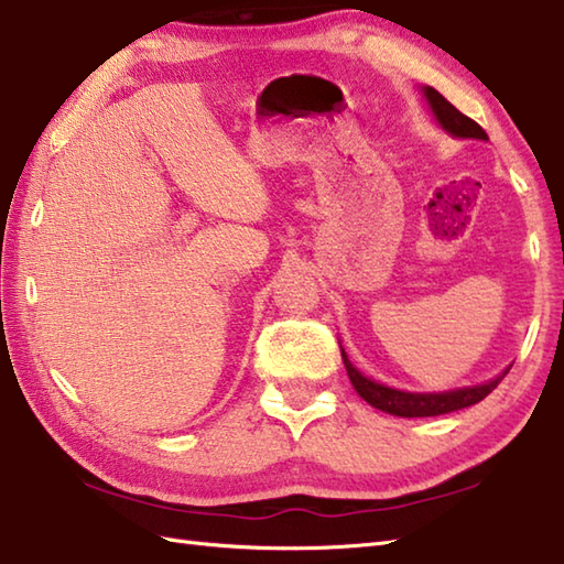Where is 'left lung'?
I'll return each instance as SVG.
<instances>
[{"mask_svg": "<svg viewBox=\"0 0 564 564\" xmlns=\"http://www.w3.org/2000/svg\"><path fill=\"white\" fill-rule=\"evenodd\" d=\"M425 97L430 107H433V115L437 117L440 124H443L449 134L462 137V139H489L487 131H484L477 121L469 119L467 115H462L455 105H449L447 99L440 95L435 87H425ZM341 359H345V367L349 373V381L355 386V391L361 395L369 405L379 408L383 413L399 415V417H427V415H443L459 411V408H467L487 399V395L499 386V381L509 373L506 369L499 379H494L489 383L481 386H469V389H459V391H445V393H405V391H395L389 389V386L371 381L367 377L351 367L345 351H341Z\"/></svg>", "mask_w": 564, "mask_h": 564, "instance_id": "left-lung-1", "label": "left lung"}]
</instances>
